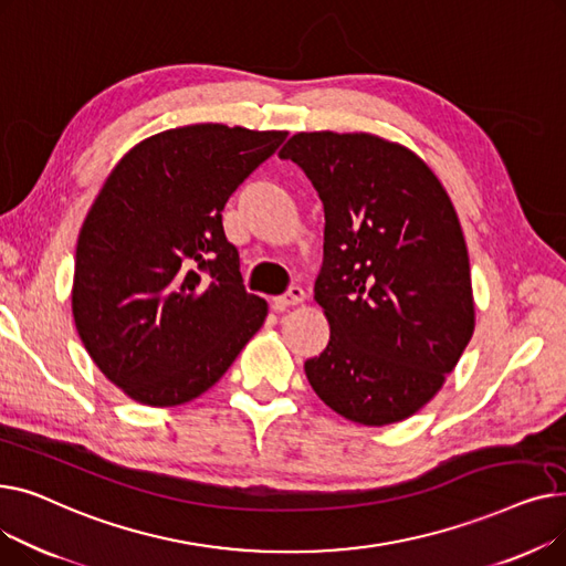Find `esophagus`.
<instances>
[{"label":"esophagus","mask_w":566,"mask_h":566,"mask_svg":"<svg viewBox=\"0 0 566 566\" xmlns=\"http://www.w3.org/2000/svg\"><path fill=\"white\" fill-rule=\"evenodd\" d=\"M303 301H305V291L301 286H291L284 295H277V298H273L271 305H273V310L284 312L286 307H293V305H298Z\"/></svg>","instance_id":"1"}]
</instances>
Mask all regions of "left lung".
<instances>
[{
	"label": "left lung",
	"mask_w": 566,
	"mask_h": 566,
	"mask_svg": "<svg viewBox=\"0 0 566 566\" xmlns=\"http://www.w3.org/2000/svg\"><path fill=\"white\" fill-rule=\"evenodd\" d=\"M323 201L316 303L331 342L305 363L342 418L382 427L418 412L474 331L470 263L454 206L408 148L355 133H298L280 151Z\"/></svg>",
	"instance_id": "1"
}]
</instances>
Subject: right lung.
Segmentation results:
<instances>
[{"label": "right lung", "mask_w": 566, "mask_h": 566, "mask_svg": "<svg viewBox=\"0 0 566 566\" xmlns=\"http://www.w3.org/2000/svg\"><path fill=\"white\" fill-rule=\"evenodd\" d=\"M286 139L197 124L114 167L75 250L73 316L96 367L144 406L186 403L231 367L268 305L222 229L233 190Z\"/></svg>", "instance_id": "add662e5"}]
</instances>
